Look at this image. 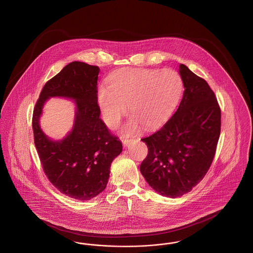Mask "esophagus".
<instances>
[{
	"label": "esophagus",
	"instance_id": "34e87169",
	"mask_svg": "<svg viewBox=\"0 0 253 253\" xmlns=\"http://www.w3.org/2000/svg\"><path fill=\"white\" fill-rule=\"evenodd\" d=\"M132 141V139H131V138H122V144L125 146V147H127L128 145H130V143Z\"/></svg>",
	"mask_w": 253,
	"mask_h": 253
}]
</instances>
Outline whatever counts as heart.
Listing matches in <instances>:
<instances>
[{"mask_svg":"<svg viewBox=\"0 0 253 253\" xmlns=\"http://www.w3.org/2000/svg\"><path fill=\"white\" fill-rule=\"evenodd\" d=\"M108 86L98 89L103 120L116 128L130 107L131 118L122 128L125 134L159 127L175 110L182 97L181 75L173 70L121 69L107 78Z\"/></svg>","mask_w":253,"mask_h":253,"instance_id":"heart-1","label":"heart"}]
</instances>
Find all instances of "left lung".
I'll return each instance as SVG.
<instances>
[{"label": "left lung", "mask_w": 253, "mask_h": 253, "mask_svg": "<svg viewBox=\"0 0 253 253\" xmlns=\"http://www.w3.org/2000/svg\"><path fill=\"white\" fill-rule=\"evenodd\" d=\"M184 91L177 111L141 140L148 155L140 171L156 192L178 198L190 192L212 165L220 135L221 110L207 82L180 65Z\"/></svg>", "instance_id": "obj_1"}]
</instances>
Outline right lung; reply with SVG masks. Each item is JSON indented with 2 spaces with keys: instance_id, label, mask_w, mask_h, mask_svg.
<instances>
[{
  "instance_id": "right-lung-1",
  "label": "right lung",
  "mask_w": 253,
  "mask_h": 253,
  "mask_svg": "<svg viewBox=\"0 0 253 253\" xmlns=\"http://www.w3.org/2000/svg\"><path fill=\"white\" fill-rule=\"evenodd\" d=\"M100 69L74 61L43 86L33 113L34 140L43 171L51 184L77 201H88L108 182L111 163L122 152V142L100 119L97 81ZM50 96L76 101L73 131L61 142H52L41 131L38 121Z\"/></svg>"
}]
</instances>
